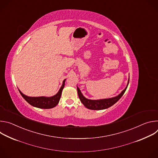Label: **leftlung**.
Instances as JSON below:
<instances>
[{
	"mask_svg": "<svg viewBox=\"0 0 158 158\" xmlns=\"http://www.w3.org/2000/svg\"><path fill=\"white\" fill-rule=\"evenodd\" d=\"M129 79L128 80V83H127L126 87L121 92V93L119 94L118 96L114 97V98H109V99H99V100L87 99L83 96V95L82 94V93L80 91L79 88L78 87H77L78 96H79V98L80 99L81 102L84 105L85 107H86L87 108H88L89 109L102 110V109H107V108L112 106V105H114L123 96V94H124L126 90L127 87V85L129 84Z\"/></svg>",
	"mask_w": 158,
	"mask_h": 158,
	"instance_id": "left-lung-1",
	"label": "left lung"
}]
</instances>
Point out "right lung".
I'll use <instances>...</instances> for the list:
<instances>
[{"instance_id":"obj_1","label":"right lung","mask_w":158,"mask_h":158,"mask_svg":"<svg viewBox=\"0 0 158 158\" xmlns=\"http://www.w3.org/2000/svg\"><path fill=\"white\" fill-rule=\"evenodd\" d=\"M65 81H63L62 85L59 89V92L54 96L52 97H28L24 94H22L20 90L19 89V91L20 93L21 96L24 98V99L31 106L41 108V109H51L52 107H54L57 105V104L59 102L62 89L64 87L65 84Z\"/></svg>"}]
</instances>
